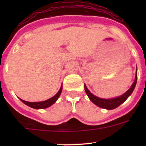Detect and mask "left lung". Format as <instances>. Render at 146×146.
Segmentation results:
<instances>
[{"instance_id": "1", "label": "left lung", "mask_w": 146, "mask_h": 146, "mask_svg": "<svg viewBox=\"0 0 146 146\" xmlns=\"http://www.w3.org/2000/svg\"><path fill=\"white\" fill-rule=\"evenodd\" d=\"M137 82V70H136V78H135L134 82L132 84L131 87L130 89L128 91H126L123 95H122L121 96L118 97V98H113V99H102V98H98V97L95 96L94 95H92L88 89L87 88L86 85H84L85 86V90L86 94L88 95V98H90L91 101L94 103L95 104H96L98 107H101L103 109H107V110H113V109L117 108V107H119L120 104H121L123 102L126 101V100L131 95V93L133 92V90H134L135 87H136Z\"/></svg>"}]
</instances>
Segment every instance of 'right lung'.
I'll list each match as a JSON object with an SVG mask.
<instances>
[{
    "instance_id": "right-lung-1",
    "label": "right lung",
    "mask_w": 146,
    "mask_h": 146,
    "mask_svg": "<svg viewBox=\"0 0 146 146\" xmlns=\"http://www.w3.org/2000/svg\"><path fill=\"white\" fill-rule=\"evenodd\" d=\"M61 91H62V85L61 86V88H60L59 91L54 95L53 98H50V99L47 100L46 101L43 102H27L23 100L20 99V100L23 102L24 104H25L26 105L29 106V107H32V108L34 109H45L47 108V107H50L51 105H52L53 104L56 102V101L58 100V98H59L60 95L61 93Z\"/></svg>"
}]
</instances>
